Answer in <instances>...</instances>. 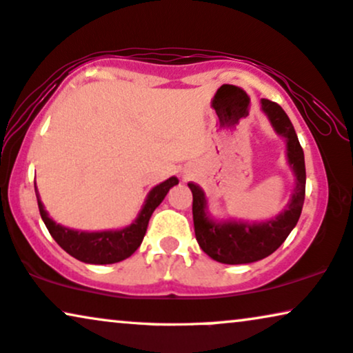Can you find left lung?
<instances>
[{
	"label": "left lung",
	"instance_id": "left-lung-1",
	"mask_svg": "<svg viewBox=\"0 0 353 353\" xmlns=\"http://www.w3.org/2000/svg\"><path fill=\"white\" fill-rule=\"evenodd\" d=\"M261 110L268 116L276 134L285 139L288 161L295 176L292 196L283 213L261 223L236 219L216 221L208 213L205 192L194 182L189 184L194 195L192 213L196 242L206 255L225 265H245L270 256L283 245L302 213L307 174L303 150L300 147L297 134L292 122L278 103L263 98Z\"/></svg>",
	"mask_w": 353,
	"mask_h": 353
}]
</instances>
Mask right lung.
<instances>
[{
    "mask_svg": "<svg viewBox=\"0 0 353 353\" xmlns=\"http://www.w3.org/2000/svg\"><path fill=\"white\" fill-rule=\"evenodd\" d=\"M179 184L177 177H169L168 181L161 182L157 187H153L147 195V200L140 210L137 219L132 224L124 229L117 231H98V232H85L75 231V229L64 228L58 223H54L46 213L43 203H41L39 192L35 194L37 201H39L40 216L48 229L51 237L58 242V245L68 252L70 256L77 258L83 263L90 265H111L129 258L137 250L142 243L145 232H147L148 221L152 218L153 211L158 208V205L164 200L171 187Z\"/></svg>",
    "mask_w": 353,
    "mask_h": 353,
    "instance_id": "obj_1",
    "label": "right lung"
}]
</instances>
